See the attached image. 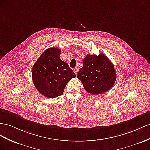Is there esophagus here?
I'll return each mask as SVG.
<instances>
[{
	"mask_svg": "<svg viewBox=\"0 0 150 150\" xmlns=\"http://www.w3.org/2000/svg\"><path fill=\"white\" fill-rule=\"evenodd\" d=\"M74 71L75 72V74L76 75H77V74H78V69H77V68H74Z\"/></svg>",
	"mask_w": 150,
	"mask_h": 150,
	"instance_id": "1",
	"label": "esophagus"
}]
</instances>
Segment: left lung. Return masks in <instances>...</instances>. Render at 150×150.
I'll return each instance as SVG.
<instances>
[{
  "label": "left lung",
  "mask_w": 150,
  "mask_h": 150,
  "mask_svg": "<svg viewBox=\"0 0 150 150\" xmlns=\"http://www.w3.org/2000/svg\"><path fill=\"white\" fill-rule=\"evenodd\" d=\"M76 77L82 82L85 91L96 95L112 88L116 80V73L112 62L105 54H87Z\"/></svg>",
  "instance_id": "8db88e82"
}]
</instances>
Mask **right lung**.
Instances as JSON below:
<instances>
[{"label":"right lung","instance_id":"1","mask_svg":"<svg viewBox=\"0 0 150 150\" xmlns=\"http://www.w3.org/2000/svg\"><path fill=\"white\" fill-rule=\"evenodd\" d=\"M61 50H46L33 65L32 79L38 92L48 98L61 96L68 82L75 78V73L59 58Z\"/></svg>","mask_w":150,"mask_h":150}]
</instances>
